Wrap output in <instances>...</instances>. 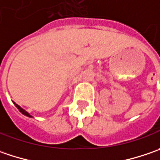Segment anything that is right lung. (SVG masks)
<instances>
[{"label":"right lung","mask_w":160,"mask_h":160,"mask_svg":"<svg viewBox=\"0 0 160 160\" xmlns=\"http://www.w3.org/2000/svg\"><path fill=\"white\" fill-rule=\"evenodd\" d=\"M14 105H15V106H16V108H17L18 109V110H19V111H20V113H22V114H23V115H27V116H28V117H32L31 115H29V114H28V112H26V111H25L24 109H22V108H20V107H19V106H18V105H17V104H16V103H14Z\"/></svg>","instance_id":"1"}]
</instances>
